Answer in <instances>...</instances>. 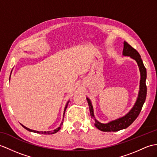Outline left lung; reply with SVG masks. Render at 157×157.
<instances>
[{"label": "left lung", "instance_id": "obj_1", "mask_svg": "<svg viewBox=\"0 0 157 157\" xmlns=\"http://www.w3.org/2000/svg\"><path fill=\"white\" fill-rule=\"evenodd\" d=\"M124 49L123 55L125 56H130L137 62L139 70L140 72V91L138 94V97L136 101L135 105L132 108L128 114L123 117L119 119L113 120V121L107 123L102 124L100 123L95 119L94 116L93 107L91 104L90 100L87 98V103L89 105L90 112L91 117L94 118V125L98 129L104 132H116V131L120 130L122 129L126 128L128 127L136 119V118L139 115L140 112L143 106V104L147 97V86H146V79H147V70L143 64V60L141 59L140 54L138 53L137 51L133 48V47L129 45L128 43L124 41Z\"/></svg>", "mask_w": 157, "mask_h": 157}]
</instances>
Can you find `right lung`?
<instances>
[{"label": "right lung", "mask_w": 157, "mask_h": 157, "mask_svg": "<svg viewBox=\"0 0 157 157\" xmlns=\"http://www.w3.org/2000/svg\"><path fill=\"white\" fill-rule=\"evenodd\" d=\"M69 102V101H68ZM68 102L67 103V104H66V105H65V110H64V113H63V117H64V114H65V110H66V108H67V105H68ZM62 124H63V122H61V125L59 126V127H58L57 128H56V130H53V131H48V132H39V131H36V130H31V129H29V128H27V127H25V126H24L23 125H22V126L24 128H25L26 130H29V131H30V132H35V133H38V134H54V133H56L57 132H58V131H59L60 129H61V126L62 125Z\"/></svg>", "instance_id": "add662e5"}]
</instances>
